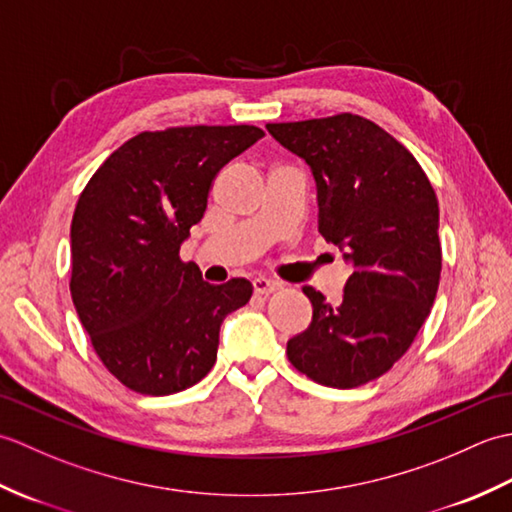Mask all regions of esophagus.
<instances>
[{"instance_id":"esophagus-1","label":"esophagus","mask_w":512,"mask_h":512,"mask_svg":"<svg viewBox=\"0 0 512 512\" xmlns=\"http://www.w3.org/2000/svg\"><path fill=\"white\" fill-rule=\"evenodd\" d=\"M279 288L277 281H270L266 277H255L253 279V290L255 295H270V292H275Z\"/></svg>"}]
</instances>
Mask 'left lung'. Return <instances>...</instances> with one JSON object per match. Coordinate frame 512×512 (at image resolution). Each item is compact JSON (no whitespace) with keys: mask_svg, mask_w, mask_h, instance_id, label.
<instances>
[{"mask_svg":"<svg viewBox=\"0 0 512 512\" xmlns=\"http://www.w3.org/2000/svg\"><path fill=\"white\" fill-rule=\"evenodd\" d=\"M266 129L312 169L319 233L352 266L339 306L303 286L312 323L288 341V361L325 387L365 385L409 350L436 299L442 270L436 191L409 149L363 116Z\"/></svg>","mask_w":512,"mask_h":512,"instance_id":"obj_1","label":"left lung"}]
</instances>
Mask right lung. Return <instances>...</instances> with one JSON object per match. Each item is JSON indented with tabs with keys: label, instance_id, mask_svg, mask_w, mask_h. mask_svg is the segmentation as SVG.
Instances as JSON below:
<instances>
[{
	"label": "right lung",
	"instance_id": "obj_1",
	"mask_svg": "<svg viewBox=\"0 0 512 512\" xmlns=\"http://www.w3.org/2000/svg\"><path fill=\"white\" fill-rule=\"evenodd\" d=\"M262 136L255 125L143 132L96 169L76 202L74 308L103 365L138 394L200 383L226 314L253 295L242 277L206 284L180 246L202 220L217 171Z\"/></svg>",
	"mask_w": 512,
	"mask_h": 512
}]
</instances>
